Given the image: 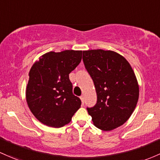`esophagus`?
<instances>
[{
  "mask_svg": "<svg viewBox=\"0 0 160 160\" xmlns=\"http://www.w3.org/2000/svg\"><path fill=\"white\" fill-rule=\"evenodd\" d=\"M80 98V100H81L82 105H83V104H84V96H81Z\"/></svg>",
  "mask_w": 160,
  "mask_h": 160,
  "instance_id": "esophagus-1",
  "label": "esophagus"
}]
</instances>
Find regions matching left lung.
<instances>
[{
    "mask_svg": "<svg viewBox=\"0 0 160 160\" xmlns=\"http://www.w3.org/2000/svg\"><path fill=\"white\" fill-rule=\"evenodd\" d=\"M83 60L97 94L96 106L87 108L93 124L105 131L120 127L132 115L139 98L131 64L120 54L102 49L83 51Z\"/></svg>",
    "mask_w": 160,
    "mask_h": 160,
    "instance_id": "1",
    "label": "left lung"
}]
</instances>
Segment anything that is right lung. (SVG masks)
I'll list each match as a JSON object with an SVG mask.
<instances>
[{
    "instance_id": "right-lung-1",
    "label": "right lung",
    "mask_w": 160,
    "mask_h": 160,
    "mask_svg": "<svg viewBox=\"0 0 160 160\" xmlns=\"http://www.w3.org/2000/svg\"><path fill=\"white\" fill-rule=\"evenodd\" d=\"M82 53L74 50L49 52L32 66L26 99L32 113L43 124L63 127L80 108L81 101L72 93L69 73L80 63Z\"/></svg>"
}]
</instances>
